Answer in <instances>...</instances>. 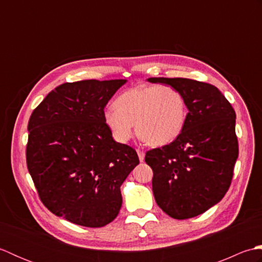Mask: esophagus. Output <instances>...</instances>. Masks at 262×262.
I'll use <instances>...</instances> for the list:
<instances>
[{
  "label": "esophagus",
  "instance_id": "1",
  "mask_svg": "<svg viewBox=\"0 0 262 262\" xmlns=\"http://www.w3.org/2000/svg\"><path fill=\"white\" fill-rule=\"evenodd\" d=\"M137 154H138V159H140L141 162H143L144 159H145V153L141 151V149H137Z\"/></svg>",
  "mask_w": 262,
  "mask_h": 262
}]
</instances>
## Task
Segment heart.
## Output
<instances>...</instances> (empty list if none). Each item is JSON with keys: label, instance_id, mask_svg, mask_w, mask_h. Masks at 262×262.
<instances>
[{"label": "heart", "instance_id": "obj_1", "mask_svg": "<svg viewBox=\"0 0 262 262\" xmlns=\"http://www.w3.org/2000/svg\"><path fill=\"white\" fill-rule=\"evenodd\" d=\"M188 117L186 98L177 88L138 85L124 91L115 105L103 111V121L118 143L125 144L137 135L152 146H164L176 141Z\"/></svg>", "mask_w": 262, "mask_h": 262}]
</instances>
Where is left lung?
Masks as SVG:
<instances>
[{"label":"left lung","mask_w":262,"mask_h":262,"mask_svg":"<svg viewBox=\"0 0 262 262\" xmlns=\"http://www.w3.org/2000/svg\"><path fill=\"white\" fill-rule=\"evenodd\" d=\"M177 88L188 117L176 141L147 151L152 189L159 207L176 220L205 213L229 190L238 155L235 111L216 86L182 77H149Z\"/></svg>","instance_id":"obj_1"}]
</instances>
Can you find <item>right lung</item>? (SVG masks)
Listing matches in <instances>:
<instances>
[{
    "instance_id": "right-lung-1",
    "label": "right lung",
    "mask_w": 262,
    "mask_h": 262,
    "mask_svg": "<svg viewBox=\"0 0 262 262\" xmlns=\"http://www.w3.org/2000/svg\"><path fill=\"white\" fill-rule=\"evenodd\" d=\"M126 80H84L55 88L28 122L27 166L42 204L56 216L101 227L118 215L120 186L140 163L114 141L105 104Z\"/></svg>"
}]
</instances>
